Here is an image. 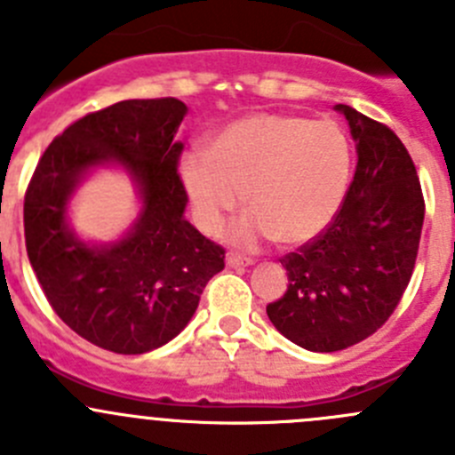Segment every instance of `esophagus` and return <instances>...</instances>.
Segmentation results:
<instances>
[{"instance_id": "obj_1", "label": "esophagus", "mask_w": 455, "mask_h": 455, "mask_svg": "<svg viewBox=\"0 0 455 455\" xmlns=\"http://www.w3.org/2000/svg\"><path fill=\"white\" fill-rule=\"evenodd\" d=\"M253 265L251 258H242L237 256V253H228L227 256V267H231V269H235V267H249Z\"/></svg>"}]
</instances>
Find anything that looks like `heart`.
I'll return each instance as SVG.
<instances>
[{
    "label": "heart",
    "instance_id": "b5f03b06",
    "mask_svg": "<svg viewBox=\"0 0 455 455\" xmlns=\"http://www.w3.org/2000/svg\"><path fill=\"white\" fill-rule=\"evenodd\" d=\"M352 177V148L334 121L299 114H251L224 127L206 150L181 159V181L199 227L218 233L224 218L251 206L231 240L296 247L314 240L339 213Z\"/></svg>",
    "mask_w": 455,
    "mask_h": 455
}]
</instances>
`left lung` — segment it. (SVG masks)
Instances as JSON below:
<instances>
[{
    "instance_id": "left-lung-1",
    "label": "left lung",
    "mask_w": 455,
    "mask_h": 455,
    "mask_svg": "<svg viewBox=\"0 0 455 455\" xmlns=\"http://www.w3.org/2000/svg\"><path fill=\"white\" fill-rule=\"evenodd\" d=\"M356 141V170L321 235L287 253L290 285L267 305L283 337L312 352L363 341L400 305L418 258L424 197L413 159L388 125L337 105Z\"/></svg>"
}]
</instances>
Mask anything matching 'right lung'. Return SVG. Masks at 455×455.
Wrapping results in <instances>:
<instances>
[{
    "label": "right lung",
    "mask_w": 455,
    "mask_h": 455,
    "mask_svg": "<svg viewBox=\"0 0 455 455\" xmlns=\"http://www.w3.org/2000/svg\"><path fill=\"white\" fill-rule=\"evenodd\" d=\"M186 105L121 100L55 137L24 197L27 253L53 312L83 339L118 355H143L188 325L204 287L224 269V249L184 218L188 195L175 141ZM123 164L144 199L123 241L93 248L66 224L75 186L96 164Z\"/></svg>",
    "instance_id": "add662e5"
}]
</instances>
